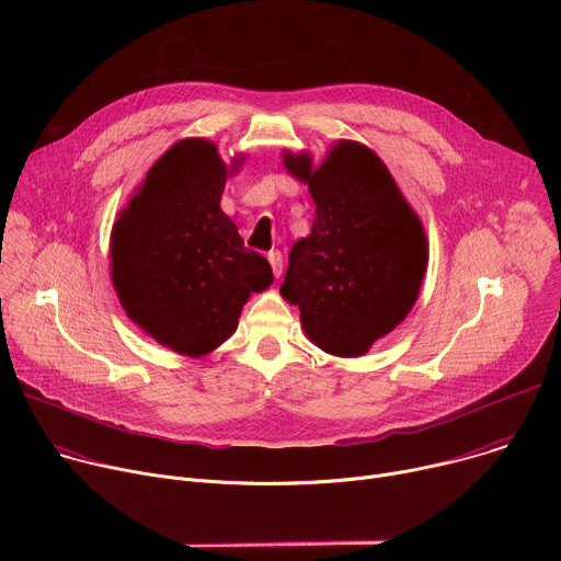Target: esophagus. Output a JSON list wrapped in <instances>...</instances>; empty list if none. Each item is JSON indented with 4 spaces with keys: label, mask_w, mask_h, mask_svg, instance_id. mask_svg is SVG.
Returning <instances> with one entry per match:
<instances>
[{
    "label": "esophagus",
    "mask_w": 561,
    "mask_h": 561,
    "mask_svg": "<svg viewBox=\"0 0 561 561\" xmlns=\"http://www.w3.org/2000/svg\"><path fill=\"white\" fill-rule=\"evenodd\" d=\"M268 262H271V268H273V275L279 277L282 271H284V255L279 251H271L268 253Z\"/></svg>",
    "instance_id": "34e87169"
}]
</instances>
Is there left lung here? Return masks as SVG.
<instances>
[{
	"label": "left lung",
	"mask_w": 561,
	"mask_h": 561,
	"mask_svg": "<svg viewBox=\"0 0 561 561\" xmlns=\"http://www.w3.org/2000/svg\"><path fill=\"white\" fill-rule=\"evenodd\" d=\"M284 167L308 184L317 208L310 234L288 253L279 293L299 306L319 348L359 357L417 301L424 228L381 159L357 141H340L314 171L306 154H286Z\"/></svg>",
	"instance_id": "1"
}]
</instances>
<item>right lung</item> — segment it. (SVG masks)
<instances>
[{
  "instance_id": "right-lung-1",
  "label": "right lung",
  "mask_w": 561,
  "mask_h": 561,
  "mask_svg": "<svg viewBox=\"0 0 561 561\" xmlns=\"http://www.w3.org/2000/svg\"><path fill=\"white\" fill-rule=\"evenodd\" d=\"M226 173L215 144L178 141L111 234V275L128 317L159 344L193 357L226 342L251 293L273 284L268 260L244 247L219 208Z\"/></svg>"
}]
</instances>
